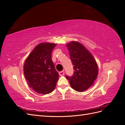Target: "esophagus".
I'll return each mask as SVG.
<instances>
[{"label":"esophagus","mask_w":125,"mask_h":125,"mask_svg":"<svg viewBox=\"0 0 125 125\" xmlns=\"http://www.w3.org/2000/svg\"><path fill=\"white\" fill-rule=\"evenodd\" d=\"M64 74H65V71H64L63 70L59 72V75H60V76H62V75H63Z\"/></svg>","instance_id":"esophagus-1"}]
</instances>
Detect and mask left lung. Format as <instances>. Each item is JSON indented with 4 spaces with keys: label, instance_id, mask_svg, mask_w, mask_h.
Listing matches in <instances>:
<instances>
[{
    "label": "left lung",
    "instance_id": "obj_1",
    "mask_svg": "<svg viewBox=\"0 0 125 125\" xmlns=\"http://www.w3.org/2000/svg\"><path fill=\"white\" fill-rule=\"evenodd\" d=\"M73 65V74L66 75L72 88L78 92L88 89L97 78L98 67L95 59L85 47L77 42L67 45Z\"/></svg>",
    "mask_w": 125,
    "mask_h": 125
}]
</instances>
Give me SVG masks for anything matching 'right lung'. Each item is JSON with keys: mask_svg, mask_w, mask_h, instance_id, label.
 <instances>
[{"mask_svg": "<svg viewBox=\"0 0 125 125\" xmlns=\"http://www.w3.org/2000/svg\"><path fill=\"white\" fill-rule=\"evenodd\" d=\"M56 45L49 43L39 44L25 62V78L30 88L38 93H50L56 86L59 74L52 59V52Z\"/></svg>", "mask_w": 125, "mask_h": 125, "instance_id": "add662e5", "label": "right lung"}]
</instances>
